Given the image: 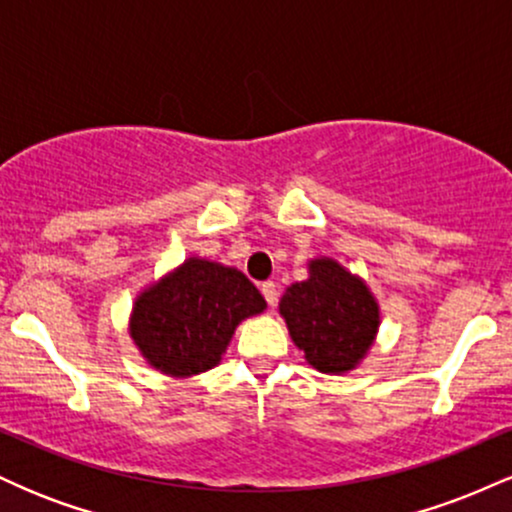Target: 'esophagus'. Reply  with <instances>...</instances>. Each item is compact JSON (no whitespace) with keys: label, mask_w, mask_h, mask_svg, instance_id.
Wrapping results in <instances>:
<instances>
[{"label":"esophagus","mask_w":512,"mask_h":512,"mask_svg":"<svg viewBox=\"0 0 512 512\" xmlns=\"http://www.w3.org/2000/svg\"><path fill=\"white\" fill-rule=\"evenodd\" d=\"M260 291H262L264 301H267L269 305L276 303V296H279V293H276V284H274V281H264V284L260 286Z\"/></svg>","instance_id":"obj_1"}]
</instances>
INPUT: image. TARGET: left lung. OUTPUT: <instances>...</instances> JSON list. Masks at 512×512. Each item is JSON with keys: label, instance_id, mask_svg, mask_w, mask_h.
I'll use <instances>...</instances> for the list:
<instances>
[{"label": "left lung", "instance_id": "obj_1", "mask_svg": "<svg viewBox=\"0 0 512 512\" xmlns=\"http://www.w3.org/2000/svg\"><path fill=\"white\" fill-rule=\"evenodd\" d=\"M279 313L305 361L330 375L354 370L380 327V305L373 291L332 257L308 262V279L284 291Z\"/></svg>", "mask_w": 512, "mask_h": 512}]
</instances>
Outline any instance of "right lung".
I'll return each mask as SVG.
<instances>
[{"instance_id": "right-lung-1", "label": "right lung", "mask_w": 512, "mask_h": 512, "mask_svg": "<svg viewBox=\"0 0 512 512\" xmlns=\"http://www.w3.org/2000/svg\"><path fill=\"white\" fill-rule=\"evenodd\" d=\"M264 308L262 293L236 267L187 257L134 298L129 337L151 368L192 378L219 366L236 327Z\"/></svg>"}]
</instances>
